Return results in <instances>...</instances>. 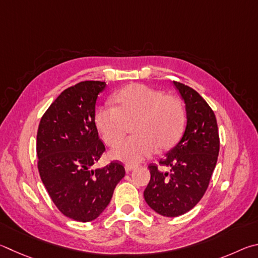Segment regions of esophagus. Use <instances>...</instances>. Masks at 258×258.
<instances>
[{
	"label": "esophagus",
	"instance_id": "34e87169",
	"mask_svg": "<svg viewBox=\"0 0 258 258\" xmlns=\"http://www.w3.org/2000/svg\"><path fill=\"white\" fill-rule=\"evenodd\" d=\"M135 168H136V165H134V164H125L124 165V169H125L126 172H129V171H132Z\"/></svg>",
	"mask_w": 258,
	"mask_h": 258
}]
</instances>
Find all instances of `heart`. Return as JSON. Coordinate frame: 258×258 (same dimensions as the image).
<instances>
[{"label": "heart", "instance_id": "b5f03b06", "mask_svg": "<svg viewBox=\"0 0 258 258\" xmlns=\"http://www.w3.org/2000/svg\"><path fill=\"white\" fill-rule=\"evenodd\" d=\"M119 106L102 105L95 113V125L107 146L123 139L128 124L135 136L111 152L113 159L137 163L156 150L172 147L181 136L184 110L180 99L146 85L134 84L115 95Z\"/></svg>", "mask_w": 258, "mask_h": 258}]
</instances>
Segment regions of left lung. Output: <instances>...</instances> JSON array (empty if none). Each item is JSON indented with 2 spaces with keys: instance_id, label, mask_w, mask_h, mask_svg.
Segmentation results:
<instances>
[{
  "instance_id": "8db88e82",
  "label": "left lung",
  "mask_w": 258,
  "mask_h": 258,
  "mask_svg": "<svg viewBox=\"0 0 258 258\" xmlns=\"http://www.w3.org/2000/svg\"><path fill=\"white\" fill-rule=\"evenodd\" d=\"M186 104L187 124L181 139L159 164L170 168L161 172L150 164L151 180L144 191L145 201L156 213L168 218L182 215L204 196L220 151L216 117L195 89L173 81Z\"/></svg>"
}]
</instances>
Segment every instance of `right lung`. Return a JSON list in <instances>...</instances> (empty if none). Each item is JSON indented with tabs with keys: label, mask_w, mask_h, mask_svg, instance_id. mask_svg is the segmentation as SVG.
Returning a JSON list of instances; mask_svg holds the SVG:
<instances>
[{
	"label": "right lung",
	"mask_w": 258,
	"mask_h": 258,
	"mask_svg": "<svg viewBox=\"0 0 258 258\" xmlns=\"http://www.w3.org/2000/svg\"><path fill=\"white\" fill-rule=\"evenodd\" d=\"M104 81L86 80L58 95L40 119L36 152L40 179L63 215L93 221L106 209L124 166L112 161L93 170L105 146L95 125V105Z\"/></svg>",
	"instance_id": "obj_1"
}]
</instances>
